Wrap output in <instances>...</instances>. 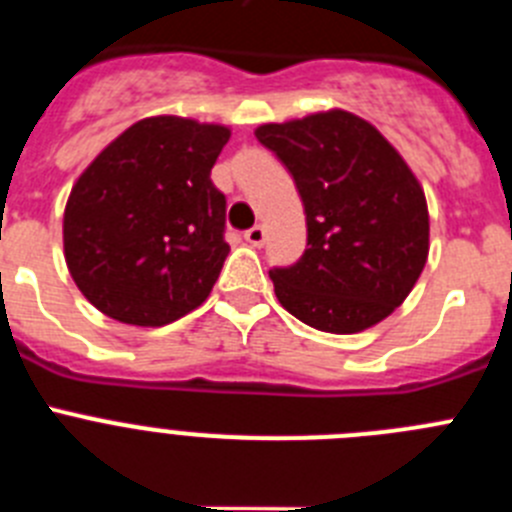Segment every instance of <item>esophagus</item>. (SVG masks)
I'll use <instances>...</instances> for the list:
<instances>
[{"instance_id": "obj_1", "label": "esophagus", "mask_w": 512, "mask_h": 512, "mask_svg": "<svg viewBox=\"0 0 512 512\" xmlns=\"http://www.w3.org/2000/svg\"><path fill=\"white\" fill-rule=\"evenodd\" d=\"M246 241L251 243V246H264V241H266L264 225H253V228H248L246 230Z\"/></svg>"}]
</instances>
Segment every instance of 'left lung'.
Wrapping results in <instances>:
<instances>
[{"label":"left lung","instance_id":"left-lung-1","mask_svg":"<svg viewBox=\"0 0 512 512\" xmlns=\"http://www.w3.org/2000/svg\"><path fill=\"white\" fill-rule=\"evenodd\" d=\"M295 176L307 248L271 269L279 305L323 333L382 323L413 292L428 261V202L418 176L372 122L325 110L253 130Z\"/></svg>","mask_w":512,"mask_h":512}]
</instances>
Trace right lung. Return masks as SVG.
I'll return each mask as SVG.
<instances>
[{
    "label": "right lung",
    "mask_w": 512,
    "mask_h": 512,
    "mask_svg": "<svg viewBox=\"0 0 512 512\" xmlns=\"http://www.w3.org/2000/svg\"><path fill=\"white\" fill-rule=\"evenodd\" d=\"M228 125L179 115L133 122L97 153L63 210L71 279L99 312L161 328L210 297L230 246L210 171Z\"/></svg>",
    "instance_id": "right-lung-1"
}]
</instances>
